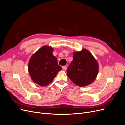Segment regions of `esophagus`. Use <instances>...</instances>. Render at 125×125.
Returning a JSON list of instances; mask_svg holds the SVG:
<instances>
[{
	"instance_id": "obj_1",
	"label": "esophagus",
	"mask_w": 125,
	"mask_h": 125,
	"mask_svg": "<svg viewBox=\"0 0 125 125\" xmlns=\"http://www.w3.org/2000/svg\"><path fill=\"white\" fill-rule=\"evenodd\" d=\"M67 66H62V69H63V70H67Z\"/></svg>"
}]
</instances>
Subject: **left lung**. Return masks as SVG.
<instances>
[{
	"instance_id": "8db88e82",
	"label": "left lung",
	"mask_w": 125,
	"mask_h": 125,
	"mask_svg": "<svg viewBox=\"0 0 125 125\" xmlns=\"http://www.w3.org/2000/svg\"><path fill=\"white\" fill-rule=\"evenodd\" d=\"M67 75L76 85L83 87L95 80L99 65L91 52L86 49L73 52V60L67 68Z\"/></svg>"
}]
</instances>
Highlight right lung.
Segmentation results:
<instances>
[{"instance_id": "1", "label": "right lung", "mask_w": 125, "mask_h": 125, "mask_svg": "<svg viewBox=\"0 0 125 125\" xmlns=\"http://www.w3.org/2000/svg\"><path fill=\"white\" fill-rule=\"evenodd\" d=\"M54 49L44 46L30 58L28 71L32 80L38 85L45 86L53 81L62 68L58 65L57 59L52 55Z\"/></svg>"}]
</instances>
